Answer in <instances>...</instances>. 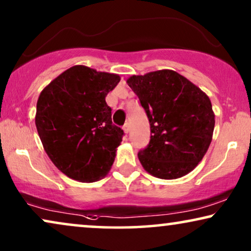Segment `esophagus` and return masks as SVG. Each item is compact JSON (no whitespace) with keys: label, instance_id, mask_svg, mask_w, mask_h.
Here are the masks:
<instances>
[{"label":"esophagus","instance_id":"1","mask_svg":"<svg viewBox=\"0 0 251 251\" xmlns=\"http://www.w3.org/2000/svg\"><path fill=\"white\" fill-rule=\"evenodd\" d=\"M123 129H124V132H125L126 134H127V133L129 132V124H128V123H126L125 125L123 126Z\"/></svg>","mask_w":251,"mask_h":251}]
</instances>
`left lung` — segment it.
<instances>
[{
    "mask_svg": "<svg viewBox=\"0 0 251 251\" xmlns=\"http://www.w3.org/2000/svg\"><path fill=\"white\" fill-rule=\"evenodd\" d=\"M127 83L150 123L149 145L138 153L143 169L166 180L188 175L212 140L215 113L209 96L173 70L132 75Z\"/></svg>",
    "mask_w": 251,
    "mask_h": 251,
    "instance_id": "1",
    "label": "left lung"
}]
</instances>
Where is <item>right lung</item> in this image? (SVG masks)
<instances>
[{"mask_svg":"<svg viewBox=\"0 0 251 251\" xmlns=\"http://www.w3.org/2000/svg\"><path fill=\"white\" fill-rule=\"evenodd\" d=\"M119 81L115 73L75 65L40 94L36 129L47 155L69 178L94 182L111 169L124 131L112 124L105 98Z\"/></svg>","mask_w":251,"mask_h":251,"instance_id":"right-lung-1","label":"right lung"}]
</instances>
